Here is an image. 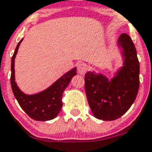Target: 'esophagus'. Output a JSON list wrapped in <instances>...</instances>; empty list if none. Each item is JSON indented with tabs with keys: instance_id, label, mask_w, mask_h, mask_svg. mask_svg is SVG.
<instances>
[{
	"instance_id": "1",
	"label": "esophagus",
	"mask_w": 152,
	"mask_h": 152,
	"mask_svg": "<svg viewBox=\"0 0 152 152\" xmlns=\"http://www.w3.org/2000/svg\"><path fill=\"white\" fill-rule=\"evenodd\" d=\"M88 65L85 63H80L77 65V71L80 74H85L86 71L88 70Z\"/></svg>"
}]
</instances>
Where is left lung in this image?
<instances>
[{
	"mask_svg": "<svg viewBox=\"0 0 152 152\" xmlns=\"http://www.w3.org/2000/svg\"><path fill=\"white\" fill-rule=\"evenodd\" d=\"M125 58L124 66L109 80L105 76L87 72L85 89L93 115L104 121L122 117L136 99L139 88V62L131 37L121 34L118 40Z\"/></svg>",
	"mask_w": 152,
	"mask_h": 152,
	"instance_id": "left-lung-1",
	"label": "left lung"
}]
</instances>
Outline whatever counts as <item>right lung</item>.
<instances>
[{"mask_svg":"<svg viewBox=\"0 0 152 152\" xmlns=\"http://www.w3.org/2000/svg\"><path fill=\"white\" fill-rule=\"evenodd\" d=\"M18 43L11 59L10 84L15 98L20 106L30 118L36 121H48L56 117L63 106L62 96L72 78L76 75V68H73L60 77L51 86L35 95H26L21 92L15 83L14 59L21 41Z\"/></svg>","mask_w":152,"mask_h":152,"instance_id":"right-lung-1","label":"right lung"}]
</instances>
